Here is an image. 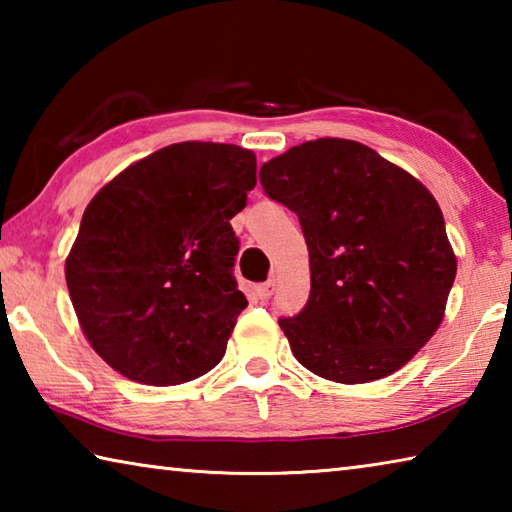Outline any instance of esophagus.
Listing matches in <instances>:
<instances>
[{"instance_id": "esophagus-1", "label": "esophagus", "mask_w": 512, "mask_h": 512, "mask_svg": "<svg viewBox=\"0 0 512 512\" xmlns=\"http://www.w3.org/2000/svg\"><path fill=\"white\" fill-rule=\"evenodd\" d=\"M273 289H275V280H266V282H262V284H257L255 287V293H257V298L259 300H268L273 296Z\"/></svg>"}]
</instances>
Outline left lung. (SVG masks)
<instances>
[{"label": "left lung", "instance_id": "8db88e82", "mask_svg": "<svg viewBox=\"0 0 512 512\" xmlns=\"http://www.w3.org/2000/svg\"><path fill=\"white\" fill-rule=\"evenodd\" d=\"M259 183L298 214L309 248L307 305L277 320L293 357L339 384L400 370L438 329L456 277L436 198L370 146L339 137L268 160Z\"/></svg>", "mask_w": 512, "mask_h": 512}]
</instances>
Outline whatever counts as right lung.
Returning a JSON list of instances; mask_svg holds the SVG:
<instances>
[{
	"mask_svg": "<svg viewBox=\"0 0 512 512\" xmlns=\"http://www.w3.org/2000/svg\"><path fill=\"white\" fill-rule=\"evenodd\" d=\"M255 153L180 142L146 155L85 207L65 262L94 352L121 375L173 386L210 372L248 300L230 219L255 187Z\"/></svg>",
	"mask_w": 512,
	"mask_h": 512,
	"instance_id": "add662e5",
	"label": "right lung"
}]
</instances>
